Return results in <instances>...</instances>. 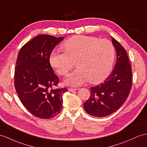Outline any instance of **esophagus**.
Here are the masks:
<instances>
[{"instance_id":"obj_1","label":"esophagus","mask_w":147,"mask_h":147,"mask_svg":"<svg viewBox=\"0 0 147 147\" xmlns=\"http://www.w3.org/2000/svg\"><path fill=\"white\" fill-rule=\"evenodd\" d=\"M77 90H78L77 88H69V91H70V92H73V91Z\"/></svg>"}]
</instances>
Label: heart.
I'll use <instances>...</instances> for the list:
<instances>
[{
  "mask_svg": "<svg viewBox=\"0 0 147 147\" xmlns=\"http://www.w3.org/2000/svg\"><path fill=\"white\" fill-rule=\"evenodd\" d=\"M65 52L53 51L50 56L51 66L60 76H65L76 62L77 69L66 82L77 86L88 80L98 83L104 80L112 69L115 49L112 42L87 35H75L63 43Z\"/></svg>",
  "mask_w": 147,
  "mask_h": 147,
  "instance_id": "1",
  "label": "heart"
}]
</instances>
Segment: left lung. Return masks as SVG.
<instances>
[{"label": "left lung", "instance_id": "8db88e82", "mask_svg": "<svg viewBox=\"0 0 147 147\" xmlns=\"http://www.w3.org/2000/svg\"><path fill=\"white\" fill-rule=\"evenodd\" d=\"M117 52L114 69L102 84L90 88V96L84 103L89 115L103 117L111 115L126 100L132 86L131 65L125 49L112 37Z\"/></svg>", "mask_w": 147, "mask_h": 147}]
</instances>
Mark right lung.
<instances>
[{"mask_svg": "<svg viewBox=\"0 0 147 147\" xmlns=\"http://www.w3.org/2000/svg\"><path fill=\"white\" fill-rule=\"evenodd\" d=\"M63 38L39 35L24 45L18 53L14 71L16 90L22 105L40 119H51L62 109V95L67 89L53 88L59 81L49 59Z\"/></svg>", "mask_w": 147, "mask_h": 147, "instance_id": "add662e5", "label": "right lung"}]
</instances>
